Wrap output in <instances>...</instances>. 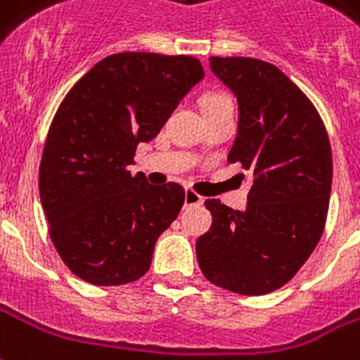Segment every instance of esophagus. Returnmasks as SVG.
Listing matches in <instances>:
<instances>
[{
  "instance_id": "obj_1",
  "label": "esophagus",
  "mask_w": 360,
  "mask_h": 360,
  "mask_svg": "<svg viewBox=\"0 0 360 360\" xmlns=\"http://www.w3.org/2000/svg\"><path fill=\"white\" fill-rule=\"evenodd\" d=\"M202 202H204V198L198 196L196 193H193V191L185 193V206H200Z\"/></svg>"
}]
</instances>
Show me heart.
<instances>
[{"label":"heart","mask_w":360,"mask_h":360,"mask_svg":"<svg viewBox=\"0 0 360 360\" xmlns=\"http://www.w3.org/2000/svg\"><path fill=\"white\" fill-rule=\"evenodd\" d=\"M231 103V98L227 95H223V93H207L202 97V110H210V108H215V106L221 105H227Z\"/></svg>","instance_id":"1"}]
</instances>
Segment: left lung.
<instances>
[{"label": "left lung", "mask_w": 360, "mask_h": 360, "mask_svg": "<svg viewBox=\"0 0 360 360\" xmlns=\"http://www.w3.org/2000/svg\"><path fill=\"white\" fill-rule=\"evenodd\" d=\"M210 68L238 103L229 162L252 177L246 210L207 200L214 223L196 240L202 273L242 295L281 288L321 240L332 191V153L321 116L275 65L212 57Z\"/></svg>", "instance_id": "1"}]
</instances>
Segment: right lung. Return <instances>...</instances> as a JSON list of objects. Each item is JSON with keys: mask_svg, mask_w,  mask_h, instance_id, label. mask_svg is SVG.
Listing matches in <instances>:
<instances>
[{"mask_svg": "<svg viewBox=\"0 0 360 360\" xmlns=\"http://www.w3.org/2000/svg\"><path fill=\"white\" fill-rule=\"evenodd\" d=\"M204 78L198 58L116 53L103 58L58 106L39 166V198L66 267L95 286L141 278L158 236L177 219L185 191L131 177L139 143Z\"/></svg>", "mask_w": 360, "mask_h": 360, "instance_id": "add662e5", "label": "right lung"}]
</instances>
